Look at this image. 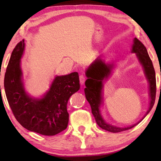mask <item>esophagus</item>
<instances>
[{"instance_id":"34e87169","label":"esophagus","mask_w":161,"mask_h":161,"mask_svg":"<svg viewBox=\"0 0 161 161\" xmlns=\"http://www.w3.org/2000/svg\"><path fill=\"white\" fill-rule=\"evenodd\" d=\"M85 80H86V78H85V77H84V75H80V84H84V81H85Z\"/></svg>"}]
</instances>
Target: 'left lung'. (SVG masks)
<instances>
[{"instance_id":"obj_1","label":"left lung","mask_w":161,"mask_h":161,"mask_svg":"<svg viewBox=\"0 0 161 161\" xmlns=\"http://www.w3.org/2000/svg\"><path fill=\"white\" fill-rule=\"evenodd\" d=\"M131 53L136 54L138 62L142 65L144 74H145L146 80L149 84L150 97V103L148 111L138 123L131 125V126L126 127L114 126V125L106 122L101 114L100 108L101 106L103 103L102 95L103 80L108 79V77L111 76V71L115 66L114 64H106L100 58H97L86 71V76L88 78L85 81L86 88L84 89L86 99L91 106L92 114L94 116L98 126L109 132L118 133L132 129L145 118L147 114L151 111L155 103L156 94V80L153 65L152 61L150 58L146 47L140 40H138L136 37L133 39Z\"/></svg>"}]
</instances>
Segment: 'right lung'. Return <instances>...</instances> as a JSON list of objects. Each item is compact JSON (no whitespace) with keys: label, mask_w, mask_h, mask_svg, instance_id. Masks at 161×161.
<instances>
[{"label":"right lung","mask_w":161,"mask_h":161,"mask_svg":"<svg viewBox=\"0 0 161 161\" xmlns=\"http://www.w3.org/2000/svg\"><path fill=\"white\" fill-rule=\"evenodd\" d=\"M25 50L23 40L13 50L4 78V88L10 107L25 129L45 136H54L67 129L69 97L80 88L77 72L55 76L49 90L41 98L27 93L20 59Z\"/></svg>","instance_id":"obj_1"}]
</instances>
